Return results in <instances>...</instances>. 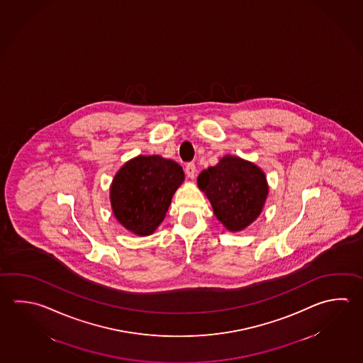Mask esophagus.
Returning a JSON list of instances; mask_svg holds the SVG:
<instances>
[{
  "label": "esophagus",
  "mask_w": 363,
  "mask_h": 363,
  "mask_svg": "<svg viewBox=\"0 0 363 363\" xmlns=\"http://www.w3.org/2000/svg\"><path fill=\"white\" fill-rule=\"evenodd\" d=\"M185 174H186L188 178L194 179V175H196V165H194L193 162L185 166Z\"/></svg>",
  "instance_id": "1"
}]
</instances>
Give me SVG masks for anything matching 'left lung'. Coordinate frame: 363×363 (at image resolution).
<instances>
[{"label": "left lung", "instance_id": "obj_1", "mask_svg": "<svg viewBox=\"0 0 363 363\" xmlns=\"http://www.w3.org/2000/svg\"><path fill=\"white\" fill-rule=\"evenodd\" d=\"M198 188L226 230L238 233L257 220L269 196L266 174L248 160L225 155L198 175Z\"/></svg>", "mask_w": 363, "mask_h": 363}]
</instances>
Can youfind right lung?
<instances>
[{
  "instance_id": "right-lung-1",
  "label": "right lung",
  "mask_w": 363,
  "mask_h": 363,
  "mask_svg": "<svg viewBox=\"0 0 363 363\" xmlns=\"http://www.w3.org/2000/svg\"><path fill=\"white\" fill-rule=\"evenodd\" d=\"M184 179L182 166L158 155L126 161L110 185L113 216L133 234L151 235L164 221Z\"/></svg>"
}]
</instances>
